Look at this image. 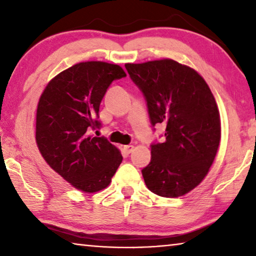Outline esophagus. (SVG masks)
<instances>
[{"label": "esophagus", "mask_w": 256, "mask_h": 256, "mask_svg": "<svg viewBox=\"0 0 256 256\" xmlns=\"http://www.w3.org/2000/svg\"><path fill=\"white\" fill-rule=\"evenodd\" d=\"M133 149H134V146H131V144H128V146H124V151H125V152H126L128 154H131L132 151H133Z\"/></svg>", "instance_id": "34e87169"}]
</instances>
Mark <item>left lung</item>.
Masks as SVG:
<instances>
[{
	"label": "left lung",
	"mask_w": 256,
	"mask_h": 256,
	"mask_svg": "<svg viewBox=\"0 0 256 256\" xmlns=\"http://www.w3.org/2000/svg\"><path fill=\"white\" fill-rule=\"evenodd\" d=\"M125 68L144 94L151 124L166 125L164 141L151 144V162L142 170L146 188L164 198L184 196L206 176L219 148L214 94L196 70L174 60Z\"/></svg>",
	"instance_id": "left-lung-1"
}]
</instances>
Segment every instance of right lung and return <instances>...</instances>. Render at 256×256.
<instances>
[{
  "mask_svg": "<svg viewBox=\"0 0 256 256\" xmlns=\"http://www.w3.org/2000/svg\"><path fill=\"white\" fill-rule=\"evenodd\" d=\"M126 76L118 64L78 63L53 78L38 102L36 142L42 158L76 188L94 193L107 188L123 157L105 138L99 106L114 80Z\"/></svg>",
  "mask_w": 256,
  "mask_h": 256,
  "instance_id": "add662e5",
  "label": "right lung"
}]
</instances>
